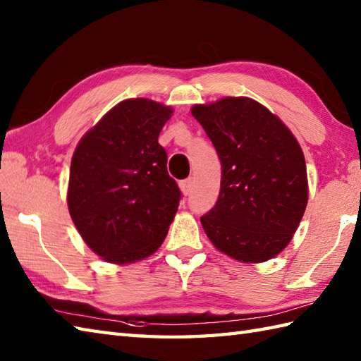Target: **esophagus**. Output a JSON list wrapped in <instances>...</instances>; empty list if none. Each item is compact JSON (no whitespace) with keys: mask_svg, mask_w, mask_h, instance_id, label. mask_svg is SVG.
<instances>
[{"mask_svg":"<svg viewBox=\"0 0 361 361\" xmlns=\"http://www.w3.org/2000/svg\"><path fill=\"white\" fill-rule=\"evenodd\" d=\"M180 189L185 195L192 194V190H194V178H192V176H190V178H188V180H183L180 183Z\"/></svg>","mask_w":361,"mask_h":361,"instance_id":"esophagus-1","label":"esophagus"}]
</instances>
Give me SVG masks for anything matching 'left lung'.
<instances>
[{
    "mask_svg": "<svg viewBox=\"0 0 361 361\" xmlns=\"http://www.w3.org/2000/svg\"><path fill=\"white\" fill-rule=\"evenodd\" d=\"M221 163L216 206L200 219L214 247L247 264L270 260L290 243L309 200L301 145L288 127L250 97L190 109Z\"/></svg>",
    "mask_w": 361,
    "mask_h": 361,
    "instance_id": "1",
    "label": "left lung"
}]
</instances>
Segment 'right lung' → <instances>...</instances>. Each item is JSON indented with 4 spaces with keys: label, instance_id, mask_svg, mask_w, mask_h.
Segmentation results:
<instances>
[{
    "label": "right lung",
    "instance_id": "1",
    "mask_svg": "<svg viewBox=\"0 0 361 361\" xmlns=\"http://www.w3.org/2000/svg\"><path fill=\"white\" fill-rule=\"evenodd\" d=\"M172 113L150 99H127L74 150L68 209L83 242L105 262L149 257L167 235L181 192L158 136Z\"/></svg>",
    "mask_w": 361,
    "mask_h": 361
}]
</instances>
